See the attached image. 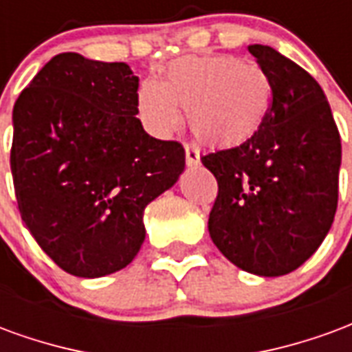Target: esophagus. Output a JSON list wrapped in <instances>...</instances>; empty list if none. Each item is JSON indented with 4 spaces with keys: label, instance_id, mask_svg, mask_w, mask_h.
I'll use <instances>...</instances> for the list:
<instances>
[{
    "label": "esophagus",
    "instance_id": "1",
    "mask_svg": "<svg viewBox=\"0 0 352 352\" xmlns=\"http://www.w3.org/2000/svg\"><path fill=\"white\" fill-rule=\"evenodd\" d=\"M184 156H186V166L188 168H194L199 164V151L194 145H184Z\"/></svg>",
    "mask_w": 352,
    "mask_h": 352
}]
</instances>
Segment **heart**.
I'll list each match as a JSON object with an SVG mask.
<instances>
[{
  "mask_svg": "<svg viewBox=\"0 0 352 352\" xmlns=\"http://www.w3.org/2000/svg\"><path fill=\"white\" fill-rule=\"evenodd\" d=\"M272 107V82L258 64L228 54L181 58L169 65L162 82L145 80L138 92L143 122L156 133L181 124L211 146H237L254 138Z\"/></svg>",
  "mask_w": 352,
  "mask_h": 352,
  "instance_id": "heart-1",
  "label": "heart"
}]
</instances>
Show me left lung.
Listing matches in <instances>:
<instances>
[{
  "mask_svg": "<svg viewBox=\"0 0 352 352\" xmlns=\"http://www.w3.org/2000/svg\"><path fill=\"white\" fill-rule=\"evenodd\" d=\"M249 52L272 82V109L239 146L201 156L219 183L209 236L234 265L279 277L313 256L338 209L341 139L322 88L272 47Z\"/></svg>",
  "mask_w": 352,
  "mask_h": 352,
  "instance_id": "8db88e82",
  "label": "left lung"
}]
</instances>
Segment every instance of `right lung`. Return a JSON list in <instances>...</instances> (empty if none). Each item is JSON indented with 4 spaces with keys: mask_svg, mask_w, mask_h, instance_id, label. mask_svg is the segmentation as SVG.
<instances>
[{
    "mask_svg": "<svg viewBox=\"0 0 352 352\" xmlns=\"http://www.w3.org/2000/svg\"><path fill=\"white\" fill-rule=\"evenodd\" d=\"M139 77L77 52L43 65L12 109L11 171L22 221L64 272L96 279L138 256L143 211L184 171L177 141L151 138Z\"/></svg>",
    "mask_w": 352,
    "mask_h": 352,
    "instance_id": "obj_1",
    "label": "right lung"
}]
</instances>
